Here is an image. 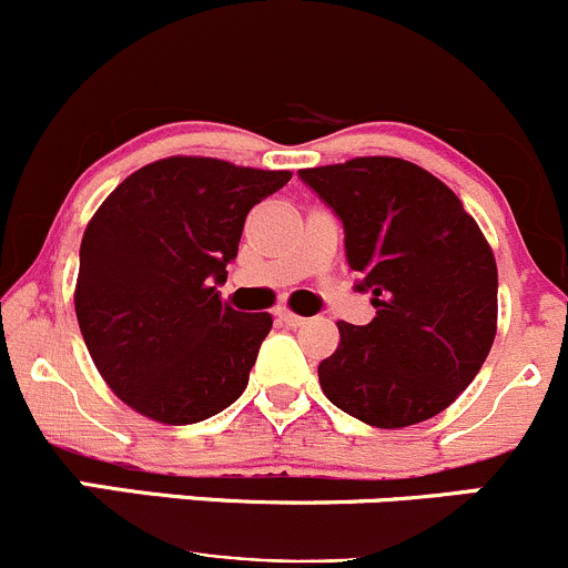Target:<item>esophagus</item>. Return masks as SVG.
Masks as SVG:
<instances>
[{"instance_id": "obj_1", "label": "esophagus", "mask_w": 568, "mask_h": 568, "mask_svg": "<svg viewBox=\"0 0 568 568\" xmlns=\"http://www.w3.org/2000/svg\"><path fill=\"white\" fill-rule=\"evenodd\" d=\"M276 314H278V320H282V323L290 325V327H303V325L308 323L306 317H301V314H292L290 308H278Z\"/></svg>"}]
</instances>
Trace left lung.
<instances>
[{"mask_svg":"<svg viewBox=\"0 0 568 568\" xmlns=\"http://www.w3.org/2000/svg\"><path fill=\"white\" fill-rule=\"evenodd\" d=\"M344 226L355 290L377 308L369 325L338 323L320 364L325 396L377 429L420 424L473 383L498 327V267L462 202L402 158H353L301 169Z\"/></svg>","mask_w":568,"mask_h":568,"instance_id":"obj_1","label":"left lung"}]
</instances>
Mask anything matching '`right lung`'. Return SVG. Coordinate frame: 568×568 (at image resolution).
I'll return each instance as SVG.
<instances>
[{"instance_id":"1","label":"right lung","mask_w":568,"mask_h":568,"mask_svg":"<svg viewBox=\"0 0 568 568\" xmlns=\"http://www.w3.org/2000/svg\"><path fill=\"white\" fill-rule=\"evenodd\" d=\"M290 178L174 155L122 180L92 215L75 317L98 372L128 407L183 426L243 394L273 320L235 312L219 286L248 210Z\"/></svg>"}]
</instances>
